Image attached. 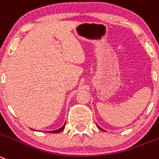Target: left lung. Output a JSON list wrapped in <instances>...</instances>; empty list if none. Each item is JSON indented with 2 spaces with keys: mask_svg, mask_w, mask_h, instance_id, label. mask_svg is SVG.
Returning a JSON list of instances; mask_svg holds the SVG:
<instances>
[{
  "mask_svg": "<svg viewBox=\"0 0 159 159\" xmlns=\"http://www.w3.org/2000/svg\"><path fill=\"white\" fill-rule=\"evenodd\" d=\"M97 126H98V128L100 129V130H102V131H104V130H103V129H102V128H100V126H99V125H97Z\"/></svg>",
  "mask_w": 159,
  "mask_h": 159,
  "instance_id": "obj_1",
  "label": "left lung"
}]
</instances>
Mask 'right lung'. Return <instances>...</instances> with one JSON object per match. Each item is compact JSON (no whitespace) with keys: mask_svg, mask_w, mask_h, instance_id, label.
Instances as JSON below:
<instances>
[{"mask_svg":"<svg viewBox=\"0 0 159 159\" xmlns=\"http://www.w3.org/2000/svg\"><path fill=\"white\" fill-rule=\"evenodd\" d=\"M65 125H66V123H65V124L63 125V126L61 127V128H60V129H59L53 130V131H47V132H48V133H59V132L63 131V129H64Z\"/></svg>","mask_w":159,"mask_h":159,"instance_id":"1","label":"right lung"}]
</instances>
